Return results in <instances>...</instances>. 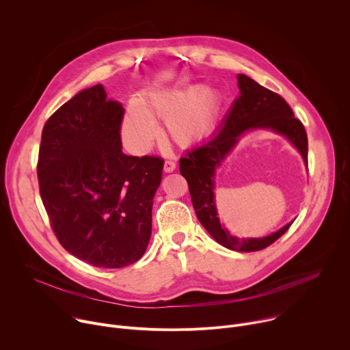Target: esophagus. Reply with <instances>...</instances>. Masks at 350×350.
Masks as SVG:
<instances>
[{"mask_svg": "<svg viewBox=\"0 0 350 350\" xmlns=\"http://www.w3.org/2000/svg\"><path fill=\"white\" fill-rule=\"evenodd\" d=\"M163 170H165V173H172V172H174V170H176V163L172 162V161H166V162H165V166H163Z\"/></svg>", "mask_w": 350, "mask_h": 350, "instance_id": "34e87169", "label": "esophagus"}]
</instances>
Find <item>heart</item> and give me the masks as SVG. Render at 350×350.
Returning a JSON list of instances; mask_svg holds the SVG:
<instances>
[{"label": "heart", "mask_w": 350, "mask_h": 350, "mask_svg": "<svg viewBox=\"0 0 350 350\" xmlns=\"http://www.w3.org/2000/svg\"><path fill=\"white\" fill-rule=\"evenodd\" d=\"M221 109L219 92L209 87L191 85L148 95L142 109L130 105L122 124V137L134 154L148 151L158 137L154 123H165L166 135L180 146H192L208 138Z\"/></svg>", "instance_id": "heart-1"}]
</instances>
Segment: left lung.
<instances>
[{
	"instance_id": "obj_1",
	"label": "left lung",
	"mask_w": 350,
	"mask_h": 350,
	"mask_svg": "<svg viewBox=\"0 0 350 350\" xmlns=\"http://www.w3.org/2000/svg\"><path fill=\"white\" fill-rule=\"evenodd\" d=\"M239 96L235 99L217 134L204 145L191 149L180 159L198 220L224 247L237 252H256L275 242L291 223L263 238H237L220 223L215 204V174L246 131L266 129L284 135L301 152L308 167V135L302 122L293 116L285 99L246 75H238Z\"/></svg>"
}]
</instances>
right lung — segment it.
Listing matches in <instances>:
<instances>
[{"instance_id": "add662e5", "label": "right lung", "mask_w": 350, "mask_h": 350, "mask_svg": "<svg viewBox=\"0 0 350 350\" xmlns=\"http://www.w3.org/2000/svg\"><path fill=\"white\" fill-rule=\"evenodd\" d=\"M124 109L101 84L85 88L46 120L37 163L49 223L69 254L104 269L142 258L163 159L122 152Z\"/></svg>"}]
</instances>
